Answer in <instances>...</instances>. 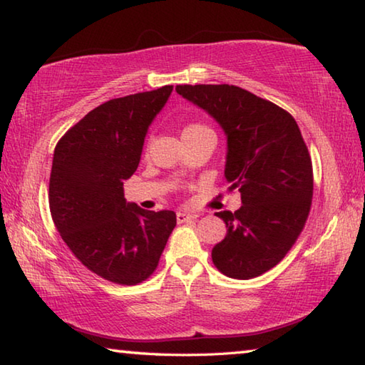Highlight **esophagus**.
<instances>
[{"mask_svg":"<svg viewBox=\"0 0 365 365\" xmlns=\"http://www.w3.org/2000/svg\"><path fill=\"white\" fill-rule=\"evenodd\" d=\"M197 218L195 213H190V212H178L176 213V220L178 223H187V222H192V220Z\"/></svg>","mask_w":365,"mask_h":365,"instance_id":"obj_1","label":"esophagus"}]
</instances>
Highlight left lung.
Returning a JSON list of instances; mask_svg holds the SVG:
<instances>
[{
  "label": "left lung",
  "mask_w": 365,
  "mask_h": 365,
  "mask_svg": "<svg viewBox=\"0 0 365 365\" xmlns=\"http://www.w3.org/2000/svg\"><path fill=\"white\" fill-rule=\"evenodd\" d=\"M226 135L225 178L241 192L235 213H215L226 236L212 249L215 267L250 279L278 264L306 225L314 179L299 126L288 111L241 87L176 86Z\"/></svg>",
  "instance_id": "8db88e82"
}]
</instances>
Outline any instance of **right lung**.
<instances>
[{"instance_id": "add662e5", "label": "right lung", "mask_w": 365, "mask_h": 365, "mask_svg": "<svg viewBox=\"0 0 365 365\" xmlns=\"http://www.w3.org/2000/svg\"><path fill=\"white\" fill-rule=\"evenodd\" d=\"M173 86L113 98L87 113L58 142L50 210L63 241L88 270L118 284L150 277L176 226L171 210L150 212L124 199L148 128Z\"/></svg>"}]
</instances>
